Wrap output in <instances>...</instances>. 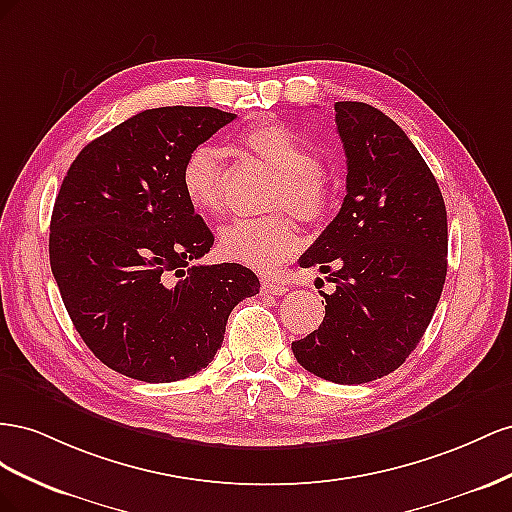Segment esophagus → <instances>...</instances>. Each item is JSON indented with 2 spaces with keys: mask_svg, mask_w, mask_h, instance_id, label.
Listing matches in <instances>:
<instances>
[{
  "mask_svg": "<svg viewBox=\"0 0 512 512\" xmlns=\"http://www.w3.org/2000/svg\"><path fill=\"white\" fill-rule=\"evenodd\" d=\"M261 289H264L266 294H270V296H283L289 287L283 281L264 279V281H261Z\"/></svg>",
  "mask_w": 512,
  "mask_h": 512,
  "instance_id": "34e87169",
  "label": "esophagus"
}]
</instances>
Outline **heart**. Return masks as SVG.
I'll return each mask as SVG.
<instances>
[{
  "instance_id": "heart-1",
  "label": "heart",
  "mask_w": 512,
  "mask_h": 512,
  "mask_svg": "<svg viewBox=\"0 0 512 512\" xmlns=\"http://www.w3.org/2000/svg\"><path fill=\"white\" fill-rule=\"evenodd\" d=\"M240 145L276 173V182H272L266 197L268 210H289L309 223L324 218L332 186L309 143L283 124L257 122L240 135ZM180 184L195 210L203 214L221 210L225 191L223 152L210 143L195 145L180 167ZM300 244V229L287 212L238 218L227 223L218 236V251L225 259L257 272H272L296 255Z\"/></svg>"
}]
</instances>
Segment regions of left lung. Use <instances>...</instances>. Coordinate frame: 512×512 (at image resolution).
<instances>
[{
    "instance_id": "1",
    "label": "left lung",
    "mask_w": 512,
    "mask_h": 512,
    "mask_svg": "<svg viewBox=\"0 0 512 512\" xmlns=\"http://www.w3.org/2000/svg\"><path fill=\"white\" fill-rule=\"evenodd\" d=\"M347 156V195L300 257L330 272L326 317L291 343L306 371L334 384L373 382L399 369L425 334L448 268L446 206L425 158L367 102H334Z\"/></svg>"
}]
</instances>
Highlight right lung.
I'll use <instances>...</instances> for the list:
<instances>
[{
	"label": "right lung",
	"mask_w": 512,
	"mask_h": 512,
	"mask_svg": "<svg viewBox=\"0 0 512 512\" xmlns=\"http://www.w3.org/2000/svg\"><path fill=\"white\" fill-rule=\"evenodd\" d=\"M236 113L145 109L87 143L57 193L49 257L66 311L92 354L139 382L206 369L227 317L259 294L240 264H195L214 236L184 197L180 167Z\"/></svg>",
	"instance_id": "add662e5"
}]
</instances>
